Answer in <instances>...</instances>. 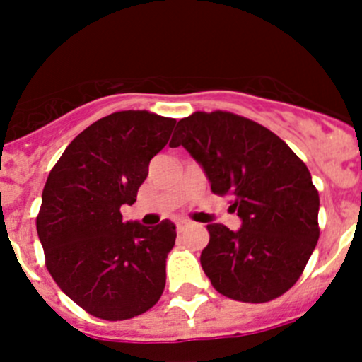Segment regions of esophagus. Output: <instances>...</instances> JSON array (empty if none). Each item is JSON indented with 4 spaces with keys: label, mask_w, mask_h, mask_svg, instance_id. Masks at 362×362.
I'll list each match as a JSON object with an SVG mask.
<instances>
[{
    "label": "esophagus",
    "mask_w": 362,
    "mask_h": 362,
    "mask_svg": "<svg viewBox=\"0 0 362 362\" xmlns=\"http://www.w3.org/2000/svg\"><path fill=\"white\" fill-rule=\"evenodd\" d=\"M185 226H187V222H184V221L177 222V231H178V233H182V231H184V228H185Z\"/></svg>",
    "instance_id": "34e87169"
}]
</instances>
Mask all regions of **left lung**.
Segmentation results:
<instances>
[{"mask_svg": "<svg viewBox=\"0 0 362 362\" xmlns=\"http://www.w3.org/2000/svg\"><path fill=\"white\" fill-rule=\"evenodd\" d=\"M203 166L211 192L228 196L242 228L208 224L203 272L215 291L266 303L291 289L319 240V192L289 145L231 112H194L178 120L170 147Z\"/></svg>", "mask_w": 362, "mask_h": 362, "instance_id": "1", "label": "left lung"}]
</instances>
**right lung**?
I'll return each mask as SVG.
<instances>
[{
    "label": "right lung",
    "instance_id": "obj_1",
    "mask_svg": "<svg viewBox=\"0 0 362 362\" xmlns=\"http://www.w3.org/2000/svg\"><path fill=\"white\" fill-rule=\"evenodd\" d=\"M177 120L147 110L115 112L83 129L43 187L36 231L59 289L90 315L126 320L159 301L177 231L122 218Z\"/></svg>",
    "mask_w": 362,
    "mask_h": 362
}]
</instances>
